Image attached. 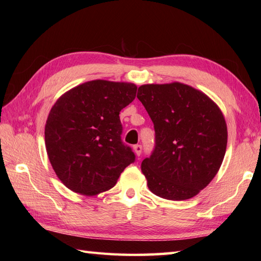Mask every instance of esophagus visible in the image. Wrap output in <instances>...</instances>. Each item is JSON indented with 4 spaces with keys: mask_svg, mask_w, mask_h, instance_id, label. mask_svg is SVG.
<instances>
[{
    "mask_svg": "<svg viewBox=\"0 0 261 261\" xmlns=\"http://www.w3.org/2000/svg\"><path fill=\"white\" fill-rule=\"evenodd\" d=\"M134 151H135V153H136V156L139 157L140 154H141V151H142L141 145H136V146H134Z\"/></svg>",
    "mask_w": 261,
    "mask_h": 261,
    "instance_id": "obj_1",
    "label": "esophagus"
}]
</instances>
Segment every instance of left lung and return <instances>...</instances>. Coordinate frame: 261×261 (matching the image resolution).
Masks as SVG:
<instances>
[{
  "label": "left lung",
  "mask_w": 261,
  "mask_h": 261,
  "mask_svg": "<svg viewBox=\"0 0 261 261\" xmlns=\"http://www.w3.org/2000/svg\"><path fill=\"white\" fill-rule=\"evenodd\" d=\"M137 97L150 116L156 147L141 164L151 193L185 201L206 187L222 165L228 127L206 94L179 82L145 84Z\"/></svg>",
  "instance_id": "8db88e82"
}]
</instances>
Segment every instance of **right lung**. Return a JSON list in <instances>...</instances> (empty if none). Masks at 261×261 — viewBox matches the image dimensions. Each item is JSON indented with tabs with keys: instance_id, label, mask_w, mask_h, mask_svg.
Wrapping results in <instances>:
<instances>
[{
	"instance_id": "obj_1",
	"label": "right lung",
	"mask_w": 261,
	"mask_h": 261,
	"mask_svg": "<svg viewBox=\"0 0 261 261\" xmlns=\"http://www.w3.org/2000/svg\"><path fill=\"white\" fill-rule=\"evenodd\" d=\"M137 85L90 81L64 93L54 104L45 126L46 150L63 184L81 195L111 190L135 162L121 141L120 111L136 97Z\"/></svg>"
}]
</instances>
